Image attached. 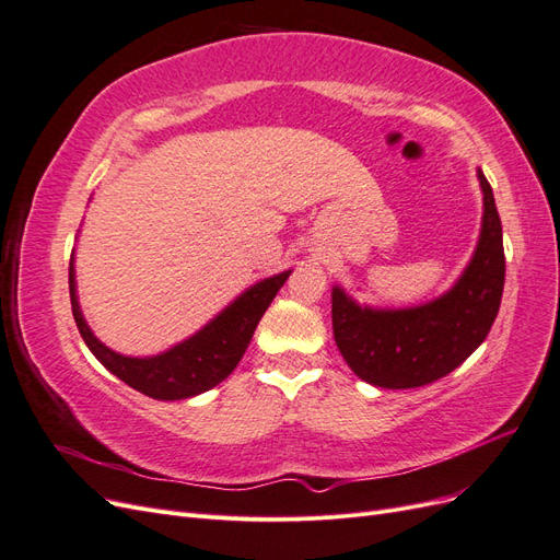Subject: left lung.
I'll use <instances>...</instances> for the list:
<instances>
[{
  "mask_svg": "<svg viewBox=\"0 0 560 560\" xmlns=\"http://www.w3.org/2000/svg\"><path fill=\"white\" fill-rule=\"evenodd\" d=\"M483 194L479 243L451 290L406 308L366 306L331 287L336 346L362 381L385 389L430 385L460 366L493 327L504 290L502 224L493 189L477 167Z\"/></svg>",
  "mask_w": 560,
  "mask_h": 560,
  "instance_id": "left-lung-1",
  "label": "left lung"
}]
</instances>
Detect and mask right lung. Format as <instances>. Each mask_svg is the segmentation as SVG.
<instances>
[{
    "label": "right lung",
    "mask_w": 560,
    "mask_h": 560,
    "mask_svg": "<svg viewBox=\"0 0 560 560\" xmlns=\"http://www.w3.org/2000/svg\"><path fill=\"white\" fill-rule=\"evenodd\" d=\"M292 276V268L282 270L270 278L249 284L235 296L229 306L219 311L210 322H206L196 334L186 336L184 341L171 346L159 354L147 358H132L121 354L105 346L89 327L86 317L79 306L77 294V264L74 254L70 261V296H72V315L79 327L83 343L95 354V360L103 364L116 378H121L138 393L161 399H189L208 393L222 381L231 376V371L238 366L243 354L252 341L254 329L264 317L270 301L276 299L280 287Z\"/></svg>",
    "instance_id": "add662e5"
}]
</instances>
